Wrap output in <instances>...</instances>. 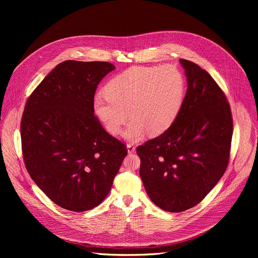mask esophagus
I'll return each mask as SVG.
<instances>
[{
	"label": "esophagus",
	"mask_w": 258,
	"mask_h": 258,
	"mask_svg": "<svg viewBox=\"0 0 258 258\" xmlns=\"http://www.w3.org/2000/svg\"><path fill=\"white\" fill-rule=\"evenodd\" d=\"M126 149H127V152L128 153H134L136 151V147L134 144H126Z\"/></svg>",
	"instance_id": "esophagus-1"
}]
</instances>
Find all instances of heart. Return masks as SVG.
<instances>
[{"mask_svg":"<svg viewBox=\"0 0 258 258\" xmlns=\"http://www.w3.org/2000/svg\"><path fill=\"white\" fill-rule=\"evenodd\" d=\"M106 95L93 101L94 113L111 135H117L130 117L122 136L138 141L166 132L180 110L185 81L173 65L135 66L114 77L105 87Z\"/></svg>","mask_w":258,"mask_h":258,"instance_id":"b5f03b06","label":"heart"}]
</instances>
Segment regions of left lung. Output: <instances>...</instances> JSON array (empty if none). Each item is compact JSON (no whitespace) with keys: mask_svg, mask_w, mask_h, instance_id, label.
<instances>
[{"mask_svg":"<svg viewBox=\"0 0 258 258\" xmlns=\"http://www.w3.org/2000/svg\"><path fill=\"white\" fill-rule=\"evenodd\" d=\"M188 89L172 125L139 146L140 176L151 201L169 212L194 207L225 173L233 119L230 105L209 73L179 59Z\"/></svg>","mask_w":258,"mask_h":258,"instance_id":"8db88e82","label":"left lung"}]
</instances>
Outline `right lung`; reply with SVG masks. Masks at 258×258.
<instances>
[{
    "label": "right lung",
    "instance_id": "1",
    "mask_svg": "<svg viewBox=\"0 0 258 258\" xmlns=\"http://www.w3.org/2000/svg\"><path fill=\"white\" fill-rule=\"evenodd\" d=\"M109 62L67 60L28 98L21 119L22 153L38 187L60 207L76 212L108 195L126 147L94 115L93 101Z\"/></svg>",
    "mask_w": 258,
    "mask_h": 258
}]
</instances>
